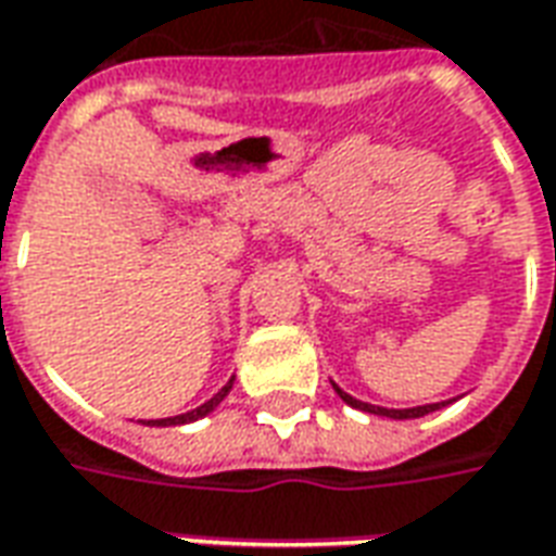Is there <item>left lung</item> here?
<instances>
[{
    "instance_id": "obj_1",
    "label": "left lung",
    "mask_w": 556,
    "mask_h": 556,
    "mask_svg": "<svg viewBox=\"0 0 556 556\" xmlns=\"http://www.w3.org/2000/svg\"><path fill=\"white\" fill-rule=\"evenodd\" d=\"M334 392H338V395H341V401H344V404H350V407H356V410H365V413H374V416H389V419H419V416H428V413L446 407V401H440V404H422V407H407V410H389V407H377V404H368V401H359V397L348 395L341 386H334Z\"/></svg>"
}]
</instances>
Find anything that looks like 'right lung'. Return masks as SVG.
<instances>
[{"instance_id": "1", "label": "right lung", "mask_w": 556, "mask_h": 556, "mask_svg": "<svg viewBox=\"0 0 556 556\" xmlns=\"http://www.w3.org/2000/svg\"><path fill=\"white\" fill-rule=\"evenodd\" d=\"M233 380H236V377H230V380H227V386H224L222 392H218V395L208 397L206 404H200L197 410L182 413V416H170V419H155V425H188V422H197V419H203V416H208V413L215 410V407L222 404L224 397H227V392L233 389Z\"/></svg>"}]
</instances>
